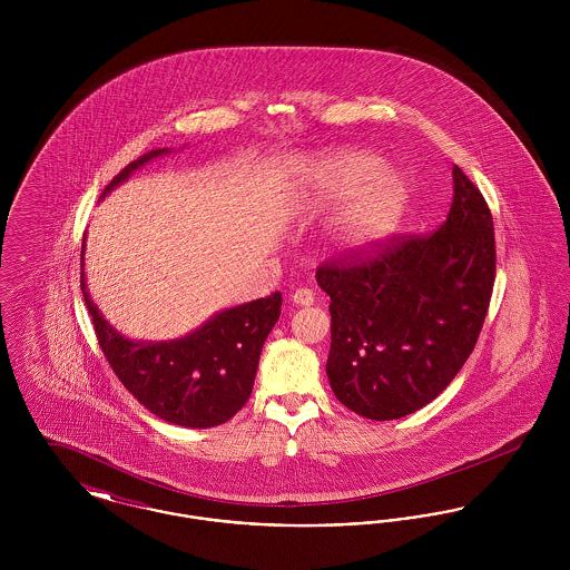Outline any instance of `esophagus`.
<instances>
[{"label": "esophagus", "mask_w": 570, "mask_h": 570, "mask_svg": "<svg viewBox=\"0 0 570 570\" xmlns=\"http://www.w3.org/2000/svg\"><path fill=\"white\" fill-rule=\"evenodd\" d=\"M291 301H293L295 305L307 307V305L314 303V291H309V288H297V291L291 295Z\"/></svg>", "instance_id": "esophagus-1"}]
</instances>
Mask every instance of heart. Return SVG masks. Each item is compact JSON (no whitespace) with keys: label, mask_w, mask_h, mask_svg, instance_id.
Instances as JSON below:
<instances>
[{"label":"heart","mask_w":570,"mask_h":570,"mask_svg":"<svg viewBox=\"0 0 570 570\" xmlns=\"http://www.w3.org/2000/svg\"><path fill=\"white\" fill-rule=\"evenodd\" d=\"M309 203L337 207L328 217L326 237L333 252L346 261L376 254L400 228L406 214L404 179L370 151H333L312 160L305 173Z\"/></svg>","instance_id":"b5f03b06"}]
</instances>
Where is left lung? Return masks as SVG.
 Wrapping results in <instances>:
<instances>
[{
    "label": "left lung",
    "instance_id": "1",
    "mask_svg": "<svg viewBox=\"0 0 570 570\" xmlns=\"http://www.w3.org/2000/svg\"><path fill=\"white\" fill-rule=\"evenodd\" d=\"M493 277L491 212L453 166L451 212L434 235L318 267L316 282L331 297L326 376L335 397L374 421L428 406L474 351Z\"/></svg>",
    "mask_w": 570,
    "mask_h": 570
}]
</instances>
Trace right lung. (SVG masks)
Masks as SVG:
<instances>
[{
    "label": "right lung",
    "mask_w": 570,
    "mask_h": 570,
    "mask_svg": "<svg viewBox=\"0 0 570 570\" xmlns=\"http://www.w3.org/2000/svg\"><path fill=\"white\" fill-rule=\"evenodd\" d=\"M170 149H154L128 164L102 191L121 186L135 170ZM81 247V291L98 344L138 404L164 421L191 430L216 428L244 407L261 361V351L279 318L282 295L256 298L214 314L191 333L166 342H136L121 335L89 297Z\"/></svg>",
    "instance_id": "add662e5"
}]
</instances>
